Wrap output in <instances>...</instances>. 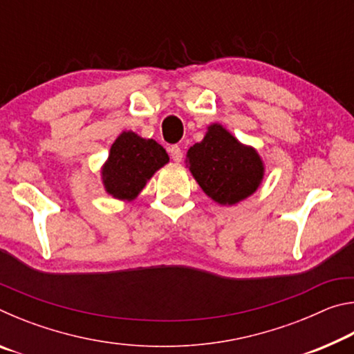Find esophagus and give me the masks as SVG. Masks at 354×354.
<instances>
[{
    "label": "esophagus",
    "instance_id": "obj_1",
    "mask_svg": "<svg viewBox=\"0 0 354 354\" xmlns=\"http://www.w3.org/2000/svg\"><path fill=\"white\" fill-rule=\"evenodd\" d=\"M170 156H171V159L175 160V162H181V160H183V149L179 148L178 145H173L170 148Z\"/></svg>",
    "mask_w": 354,
    "mask_h": 354
}]
</instances>
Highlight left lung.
<instances>
[{"mask_svg":"<svg viewBox=\"0 0 354 354\" xmlns=\"http://www.w3.org/2000/svg\"><path fill=\"white\" fill-rule=\"evenodd\" d=\"M185 162L203 192L221 206L248 198L263 178V162L221 124L207 127L205 139L189 148Z\"/></svg>","mask_w":354,"mask_h":354,"instance_id":"obj_1","label":"left lung"}]
</instances>
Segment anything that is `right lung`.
<instances>
[{"instance_id": "right-lung-1", "label": "right lung", "mask_w": 354, "mask_h": 354, "mask_svg": "<svg viewBox=\"0 0 354 354\" xmlns=\"http://www.w3.org/2000/svg\"><path fill=\"white\" fill-rule=\"evenodd\" d=\"M167 162L169 154L158 142L123 131L112 143L109 158L101 169L104 189L117 200H134Z\"/></svg>"}]
</instances>
